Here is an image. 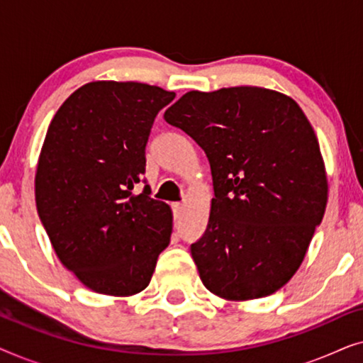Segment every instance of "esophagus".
I'll return each instance as SVG.
<instances>
[{"mask_svg": "<svg viewBox=\"0 0 363 363\" xmlns=\"http://www.w3.org/2000/svg\"><path fill=\"white\" fill-rule=\"evenodd\" d=\"M172 210H173V216H175V220H177V218H180V215H182L183 205H182V203H173Z\"/></svg>", "mask_w": 363, "mask_h": 363, "instance_id": "1", "label": "esophagus"}]
</instances>
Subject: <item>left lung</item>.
<instances>
[{
  "label": "left lung",
  "mask_w": 363,
  "mask_h": 363,
  "mask_svg": "<svg viewBox=\"0 0 363 363\" xmlns=\"http://www.w3.org/2000/svg\"><path fill=\"white\" fill-rule=\"evenodd\" d=\"M163 117L210 162L215 198L191 245L203 284L228 301L281 289L327 205L324 160L302 108L281 92L241 86L186 92Z\"/></svg>",
  "instance_id": "8db88e82"
}]
</instances>
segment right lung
I'll return each instance as SVG.
<instances>
[{
    "instance_id": "1",
    "label": "right lung",
    "mask_w": 363,
    "mask_h": 363,
    "mask_svg": "<svg viewBox=\"0 0 363 363\" xmlns=\"http://www.w3.org/2000/svg\"><path fill=\"white\" fill-rule=\"evenodd\" d=\"M173 99L148 84L89 82L48 128L34 182L38 215L62 264L99 294L145 289L170 242L172 210L150 196L143 173L153 121Z\"/></svg>"
}]
</instances>
